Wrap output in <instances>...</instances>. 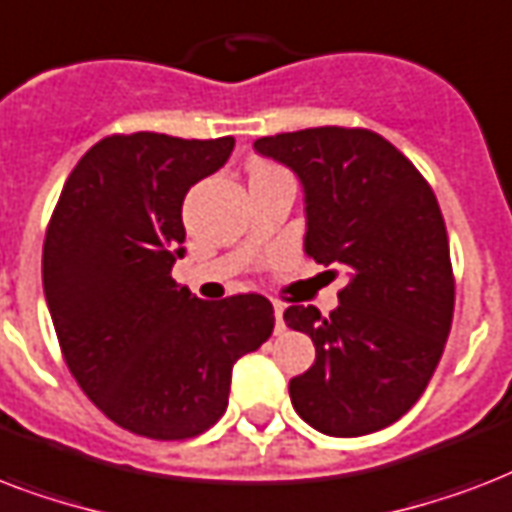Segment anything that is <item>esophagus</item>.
<instances>
[{
    "label": "esophagus",
    "mask_w": 512,
    "mask_h": 512,
    "mask_svg": "<svg viewBox=\"0 0 512 512\" xmlns=\"http://www.w3.org/2000/svg\"><path fill=\"white\" fill-rule=\"evenodd\" d=\"M283 310H285L283 304H277V301H275V331H277V334H280V331H283V328H285Z\"/></svg>",
    "instance_id": "1"
}]
</instances>
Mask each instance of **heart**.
<instances>
[{"label": "heart", "instance_id": "heart-1", "mask_svg": "<svg viewBox=\"0 0 512 512\" xmlns=\"http://www.w3.org/2000/svg\"><path fill=\"white\" fill-rule=\"evenodd\" d=\"M272 170H280V168H277V165H272V162H264V160L251 162V176H259V173H272Z\"/></svg>", "mask_w": 512, "mask_h": 512}]
</instances>
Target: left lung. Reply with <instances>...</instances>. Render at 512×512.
I'll return each instance as SVG.
<instances>
[{
    "label": "left lung",
    "mask_w": 512,
    "mask_h": 512,
    "mask_svg": "<svg viewBox=\"0 0 512 512\" xmlns=\"http://www.w3.org/2000/svg\"><path fill=\"white\" fill-rule=\"evenodd\" d=\"M301 178L304 251L344 272L339 307L291 304L285 323L315 344L288 384L307 425L355 438L398 422L433 379L454 318L441 205L406 154L374 130L307 128L256 141Z\"/></svg>",
    "instance_id": "1"
}]
</instances>
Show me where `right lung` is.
<instances>
[{
  "label": "right lung",
  "mask_w": 512,
  "mask_h": 512,
  "mask_svg": "<svg viewBox=\"0 0 512 512\" xmlns=\"http://www.w3.org/2000/svg\"><path fill=\"white\" fill-rule=\"evenodd\" d=\"M232 149V136L101 138L47 224L42 285L63 360L114 425L154 441L216 425L232 366L275 328L259 293L202 301L170 277L184 256L186 192Z\"/></svg>",
  "instance_id": "add662e5"
}]
</instances>
